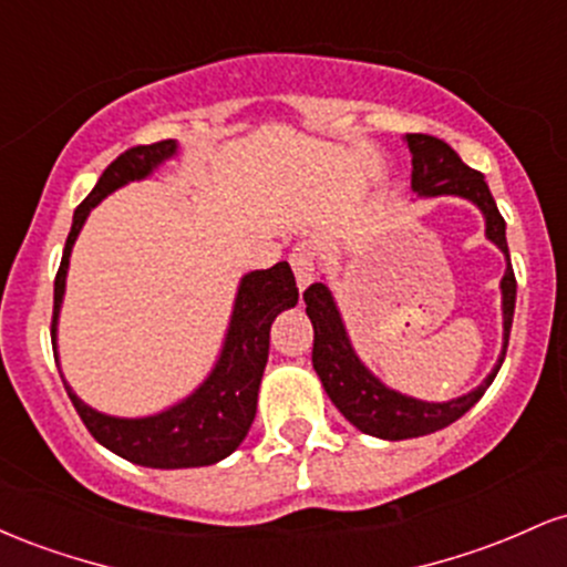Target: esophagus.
<instances>
[{"mask_svg": "<svg viewBox=\"0 0 567 567\" xmlns=\"http://www.w3.org/2000/svg\"><path fill=\"white\" fill-rule=\"evenodd\" d=\"M290 266H292V271H296L298 288H301V290L309 288V285L315 282V275H317L315 247H311L309 243H298L290 252Z\"/></svg>", "mask_w": 567, "mask_h": 567, "instance_id": "1", "label": "esophagus"}]
</instances>
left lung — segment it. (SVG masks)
<instances>
[{"mask_svg":"<svg viewBox=\"0 0 567 567\" xmlns=\"http://www.w3.org/2000/svg\"><path fill=\"white\" fill-rule=\"evenodd\" d=\"M410 154H413V192L421 197H440V194H455V197L472 199L485 216V234L491 243L504 250L509 261V245H506V224L498 213L496 199L485 184V175L472 171L445 141L424 133L405 135ZM504 292V351L496 370L480 383L470 394L451 402H421L413 396L392 392L362 365L360 357L351 349L347 330H343L341 315H338L333 296L322 282L309 285L303 292L306 315L315 324V349H311V365L320 375L324 392L333 405L354 424L360 432L373 434L381 440H410L424 434L440 432L458 421L474 402L485 394L496 379L501 362L506 357V343L512 333L514 298H517V279H514L512 261L506 264V275L501 279Z\"/></svg>","mask_w":567,"mask_h":567,"instance_id":"1","label":"left lung"}]
</instances>
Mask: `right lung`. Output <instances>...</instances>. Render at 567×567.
Here are the masks:
<instances>
[{"label": "right lung", "mask_w": 567, "mask_h": 567, "mask_svg": "<svg viewBox=\"0 0 567 567\" xmlns=\"http://www.w3.org/2000/svg\"><path fill=\"white\" fill-rule=\"evenodd\" d=\"M173 154L175 141H157L148 143V146L127 148L103 171L93 192L74 210V224H71L61 266H58L55 275L53 324H50L55 357V328L63 290H66L69 256L84 218L106 194L130 184V181L146 178L159 162L173 157ZM296 303L298 288L288 261H279L271 269L250 271V275L243 277L237 301H234L229 333H226L224 351H220L216 368L197 392L159 415L114 419V415H103L84 405L80 396L71 392L66 381H63V386H66L87 432L103 447L122 455V458L141 466H152V470L210 466L237 451L252 419H256L258 386H261L266 360H269L271 322H275L279 311L290 309Z\"/></svg>", "instance_id": "add662e5"}]
</instances>
